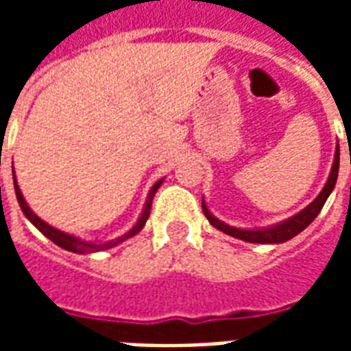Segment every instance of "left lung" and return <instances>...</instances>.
<instances>
[{"label":"left lung","instance_id":"obj_1","mask_svg":"<svg viewBox=\"0 0 351 351\" xmlns=\"http://www.w3.org/2000/svg\"><path fill=\"white\" fill-rule=\"evenodd\" d=\"M339 150L335 154V161H332L331 173H329V178L325 182L324 190L319 191L317 195L308 206H304L301 213H297L291 218L287 220L280 221L276 226H271V228H263V229H239V228H231L228 223L220 221L216 216L210 214V210L206 208L205 201H203V213H205L206 220L213 223L214 228L223 231L226 235L235 237V239H241V241H246V243H258V244H280L286 243L289 239H293L295 235H299L302 229H306L314 221L319 210L324 208L325 201L327 197L331 195V191L335 190V184H337V176H339Z\"/></svg>","mask_w":351,"mask_h":351}]
</instances>
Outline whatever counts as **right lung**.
Segmentation results:
<instances>
[{"mask_svg": "<svg viewBox=\"0 0 351 351\" xmlns=\"http://www.w3.org/2000/svg\"><path fill=\"white\" fill-rule=\"evenodd\" d=\"M12 178H14V191H16V199H19V205L20 208H22L24 216L34 223L35 228L41 231L43 235L47 237V239H50L52 243L58 244L60 248H64V250L67 252H75V254H92V252L107 250V248H112V246H116V244L123 243V241H128V239H131L133 235H137L138 231L145 228L146 220H148V216H150L154 195H156V191H158V188H160L161 182H163V178H161V180H158V182L154 184L152 188H150V191H148V197H146L145 208H143V214L138 216L137 223H135V226H133L125 235L118 237V239H114V241H108V243L97 244V243H88V241H82V239H79V237H73L69 235V233H64V231L52 228V226H49L47 221L41 220V218H39V216H37V214H35L34 210L29 208V205L26 203V199H24V195H22V191H20L19 188V184H16V176H12Z\"/></svg>", "mask_w": 351, "mask_h": 351, "instance_id": "obj_1", "label": "right lung"}]
</instances>
